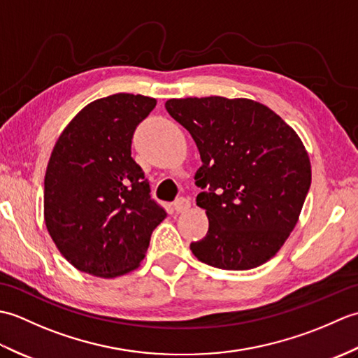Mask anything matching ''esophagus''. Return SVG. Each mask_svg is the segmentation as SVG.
Listing matches in <instances>:
<instances>
[{
  "mask_svg": "<svg viewBox=\"0 0 358 358\" xmlns=\"http://www.w3.org/2000/svg\"><path fill=\"white\" fill-rule=\"evenodd\" d=\"M189 208H191V201L187 199H178L175 200L172 204V209L175 210V214H181V212H186Z\"/></svg>",
  "mask_w": 358,
  "mask_h": 358,
  "instance_id": "34e87169",
  "label": "esophagus"
}]
</instances>
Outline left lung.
Masks as SVG:
<instances>
[{
    "mask_svg": "<svg viewBox=\"0 0 358 358\" xmlns=\"http://www.w3.org/2000/svg\"><path fill=\"white\" fill-rule=\"evenodd\" d=\"M166 109L192 135L203 163L196 206L206 210L209 231L191 243L192 254L227 271L271 260L299 222L310 186L300 136L249 98H171Z\"/></svg>",
    "mask_w": 358,
    "mask_h": 358,
    "instance_id": "left-lung-1",
    "label": "left lung"
}]
</instances>
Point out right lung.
<instances>
[{"mask_svg": "<svg viewBox=\"0 0 358 358\" xmlns=\"http://www.w3.org/2000/svg\"><path fill=\"white\" fill-rule=\"evenodd\" d=\"M157 100L115 94L85 106L53 146L44 177V222L73 268L101 278L136 269L166 218L131 157L136 124Z\"/></svg>", "mask_w": 358, "mask_h": 358, "instance_id": "right-lung-1", "label": "right lung"}]
</instances>
